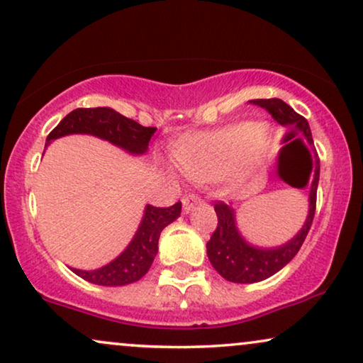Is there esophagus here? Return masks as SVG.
Returning <instances> with one entry per match:
<instances>
[{
    "mask_svg": "<svg viewBox=\"0 0 363 363\" xmlns=\"http://www.w3.org/2000/svg\"><path fill=\"white\" fill-rule=\"evenodd\" d=\"M182 203H183V211H185V213H190V211L195 208V205L200 203V199L195 195H186L183 196Z\"/></svg>",
    "mask_w": 363,
    "mask_h": 363,
    "instance_id": "esophagus-1",
    "label": "esophagus"
}]
</instances>
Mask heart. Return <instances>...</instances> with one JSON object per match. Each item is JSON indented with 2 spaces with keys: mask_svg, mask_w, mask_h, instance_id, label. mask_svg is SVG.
Segmentation results:
<instances>
[{
  "mask_svg": "<svg viewBox=\"0 0 363 363\" xmlns=\"http://www.w3.org/2000/svg\"><path fill=\"white\" fill-rule=\"evenodd\" d=\"M260 123H238L186 136L173 150L178 168L193 182H218L238 170L248 158L263 155ZM237 175V173H235Z\"/></svg>",
  "mask_w": 363,
  "mask_h": 363,
  "instance_id": "heart-1",
  "label": "heart"
}]
</instances>
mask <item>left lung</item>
I'll list each match as a JSON object with an SVG mask.
<instances>
[{
	"label": "left lung",
	"mask_w": 363,
	"mask_h": 363,
	"mask_svg": "<svg viewBox=\"0 0 363 363\" xmlns=\"http://www.w3.org/2000/svg\"><path fill=\"white\" fill-rule=\"evenodd\" d=\"M252 101L253 105L265 108L277 120V123L291 128L290 136L294 141H290L289 147L298 150V155H295L291 160V168L296 175V185L310 188L308 213L302 228L296 232L294 238L279 247L263 248L245 240L238 230L235 210L227 203L218 201L215 205L218 227L211 235L210 242L206 243V255L215 270L225 280L233 281V284H255V281L265 280L280 272L298 253L313 222L320 178V160L313 150V138L308 121L279 98ZM310 149L313 150L312 152H309Z\"/></svg>",
	"instance_id": "obj_1"
}]
</instances>
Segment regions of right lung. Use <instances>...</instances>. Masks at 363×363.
<instances>
[{"instance_id":"obj_1","label":"right lung","mask_w":363,"mask_h":363,"mask_svg":"<svg viewBox=\"0 0 363 363\" xmlns=\"http://www.w3.org/2000/svg\"><path fill=\"white\" fill-rule=\"evenodd\" d=\"M157 128H147L136 123L135 120L126 118L113 108H78L68 113L58 126L46 138V147L53 140L67 135H91L96 138L110 141L111 145L125 150L130 155H145L148 152L150 138ZM45 147V150H46ZM182 213V201L168 208L147 205L143 218L138 225L135 237L128 247L120 253L115 260L95 270H79L72 268L73 274L82 277L89 284L101 286H123L138 281L147 275L158 253V240L162 230L170 225Z\"/></svg>"}]
</instances>
